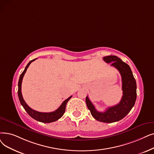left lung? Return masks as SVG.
<instances>
[{
	"instance_id": "obj_1",
	"label": "left lung",
	"mask_w": 154,
	"mask_h": 154,
	"mask_svg": "<svg viewBox=\"0 0 154 154\" xmlns=\"http://www.w3.org/2000/svg\"><path fill=\"white\" fill-rule=\"evenodd\" d=\"M103 60L108 63L112 62L111 65L115 67L121 74L122 98L118 104L109 107L104 112L97 111L88 96L86 97L85 103L92 116L97 121L103 123H113L125 118L134 106L137 99V84L130 66L119 58L110 55L103 57Z\"/></svg>"
}]
</instances>
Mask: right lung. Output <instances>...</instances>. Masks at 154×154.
<instances>
[{
	"instance_id": "1",
	"label": "right lung",
	"mask_w": 154,
	"mask_h": 154,
	"mask_svg": "<svg viewBox=\"0 0 154 154\" xmlns=\"http://www.w3.org/2000/svg\"><path fill=\"white\" fill-rule=\"evenodd\" d=\"M36 59L32 60H31L28 65H26V68L24 69V71L23 73L20 75L19 79V82H18V97L19 101L21 103V105L25 109V111L28 113V115L32 118L33 119H35L36 121L45 123H49L51 122H54L58 119L60 118L64 114V112L65 111V108H66V105L67 102L69 101L70 99L72 97V96L69 97L68 99H66V100L62 103L61 106L59 107V108L53 112H38L35 110H33L31 109L30 107L24 101V100L23 97V95L21 93V84H22V81H23V77L25 74V73L27 70V69L28 68V66L31 64V63L33 61H35Z\"/></svg>"
}]
</instances>
